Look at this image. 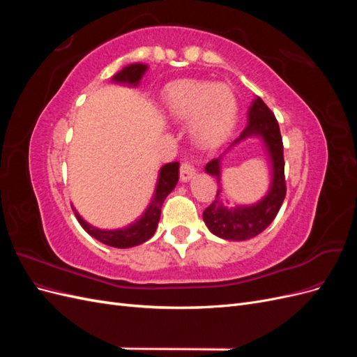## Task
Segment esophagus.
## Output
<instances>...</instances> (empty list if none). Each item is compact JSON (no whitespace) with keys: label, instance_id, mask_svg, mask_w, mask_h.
Instances as JSON below:
<instances>
[{"label":"esophagus","instance_id":"esophagus-1","mask_svg":"<svg viewBox=\"0 0 357 357\" xmlns=\"http://www.w3.org/2000/svg\"><path fill=\"white\" fill-rule=\"evenodd\" d=\"M193 174H195V167H193L189 160H183L180 165V180L188 181L192 178Z\"/></svg>","mask_w":357,"mask_h":357}]
</instances>
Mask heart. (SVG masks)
<instances>
[{"instance_id":"1","label":"heart","mask_w":357,"mask_h":357,"mask_svg":"<svg viewBox=\"0 0 357 357\" xmlns=\"http://www.w3.org/2000/svg\"><path fill=\"white\" fill-rule=\"evenodd\" d=\"M164 105L177 121L190 119V135L198 146H218L229 134L236 117V100L228 84L180 80L164 91Z\"/></svg>"}]
</instances>
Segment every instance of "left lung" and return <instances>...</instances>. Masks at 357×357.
I'll use <instances>...</instances> for the list:
<instances>
[{
  "label": "left lung",
  "instance_id": "left-lung-1",
  "mask_svg": "<svg viewBox=\"0 0 357 357\" xmlns=\"http://www.w3.org/2000/svg\"><path fill=\"white\" fill-rule=\"evenodd\" d=\"M259 135L264 138L268 153L273 160V185L268 195L253 205H236L231 207L226 204L218 189L214 201L204 210V222L208 229L229 241H244L250 240L257 234L264 232L282 207L286 197V177H284V156H283V139L280 134V126L274 113L268 109V105L259 98L252 102L248 109V122L244 126L243 132L235 143L241 142L245 137ZM205 171L211 176H220V160L211 159Z\"/></svg>",
  "mask_w": 357,
  "mask_h": 357
}]
</instances>
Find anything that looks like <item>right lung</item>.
<instances>
[{"label": "right lung", "mask_w": 357, "mask_h": 357, "mask_svg": "<svg viewBox=\"0 0 357 357\" xmlns=\"http://www.w3.org/2000/svg\"><path fill=\"white\" fill-rule=\"evenodd\" d=\"M144 71H146V66L135 63V66H129L123 68L121 73H117L114 75V80L137 84L139 79H142ZM178 167H180L178 162H169V164L160 168L158 185H156L152 201H150V204L147 205L146 211L139 215L135 222L125 226V228L104 231V229L95 228V226H91L89 223H86L77 213H75V218H77L79 223L82 225V228L86 232L107 245L117 247V248H128V247L143 244L149 238H152L158 228L162 204H164L168 193L176 188L178 181Z\"/></svg>", "instance_id": "right-lung-1"}]
</instances>
